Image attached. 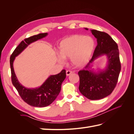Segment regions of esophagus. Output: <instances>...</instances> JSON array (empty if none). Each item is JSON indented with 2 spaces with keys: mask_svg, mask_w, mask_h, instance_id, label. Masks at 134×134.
<instances>
[{
  "mask_svg": "<svg viewBox=\"0 0 134 134\" xmlns=\"http://www.w3.org/2000/svg\"><path fill=\"white\" fill-rule=\"evenodd\" d=\"M72 71H71V70H66V75L67 76H68V75H69L70 74H71V73H72Z\"/></svg>",
  "mask_w": 134,
  "mask_h": 134,
  "instance_id": "obj_1",
  "label": "esophagus"
}]
</instances>
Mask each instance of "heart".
<instances>
[{"instance_id": "b5f03b06", "label": "heart", "mask_w": 134, "mask_h": 134, "mask_svg": "<svg viewBox=\"0 0 134 134\" xmlns=\"http://www.w3.org/2000/svg\"><path fill=\"white\" fill-rule=\"evenodd\" d=\"M95 40L91 36L74 35L66 37L61 41L58 57L60 63L64 59H70V62L76 67H82L90 60L94 50Z\"/></svg>"}]
</instances>
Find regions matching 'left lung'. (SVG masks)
Segmentation results:
<instances>
[{"label":"left lung","instance_id":"8db88e82","mask_svg":"<svg viewBox=\"0 0 134 134\" xmlns=\"http://www.w3.org/2000/svg\"><path fill=\"white\" fill-rule=\"evenodd\" d=\"M91 31L97 39V45L90 62L78 72L79 90L87 98L97 100L107 97L114 90L121 70V63L118 46L111 36L102 31L95 30ZM104 54L109 59L108 68L99 74H93L89 70L90 64Z\"/></svg>","mask_w":134,"mask_h":134}]
</instances>
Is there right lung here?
Listing matches in <instances>:
<instances>
[{"mask_svg": "<svg viewBox=\"0 0 134 134\" xmlns=\"http://www.w3.org/2000/svg\"><path fill=\"white\" fill-rule=\"evenodd\" d=\"M47 35V33H42L25 38L15 48L10 58L12 84L17 90L21 98L26 103L34 107H46L54 102L59 95L62 84L66 78V71L64 69L58 74L51 75L39 88L29 89L22 86L18 81L14 73L13 63L15 57L21 53L28 44L45 37Z\"/></svg>", "mask_w": 134, "mask_h": 134, "instance_id": "obj_1", "label": "right lung"}]
</instances>
